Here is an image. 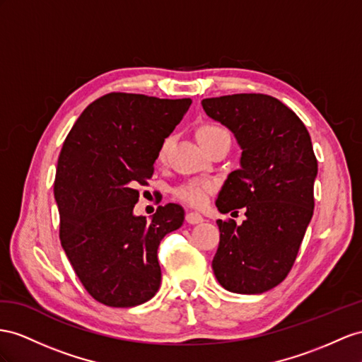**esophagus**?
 I'll use <instances>...</instances> for the list:
<instances>
[{
	"mask_svg": "<svg viewBox=\"0 0 362 362\" xmlns=\"http://www.w3.org/2000/svg\"><path fill=\"white\" fill-rule=\"evenodd\" d=\"M187 221L189 225H199L203 221V217H202V214H199V212H188Z\"/></svg>",
	"mask_w": 362,
	"mask_h": 362,
	"instance_id": "esophagus-1",
	"label": "esophagus"
}]
</instances>
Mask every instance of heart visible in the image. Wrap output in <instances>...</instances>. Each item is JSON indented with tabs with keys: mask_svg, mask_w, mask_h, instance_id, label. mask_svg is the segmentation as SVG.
<instances>
[{
	"mask_svg": "<svg viewBox=\"0 0 362 362\" xmlns=\"http://www.w3.org/2000/svg\"><path fill=\"white\" fill-rule=\"evenodd\" d=\"M228 134L223 128H220L217 125H203L197 129V141L203 146L208 142L214 141V139ZM166 146H168V141H165L160 146V157L165 154ZM216 185L214 182L209 180H199V182H189L185 183L182 187L175 189V197L180 199L182 202L188 203L191 206H202L205 205L209 194L214 191Z\"/></svg>",
	"mask_w": 362,
	"mask_h": 362,
	"instance_id": "b5f03b06",
	"label": "heart"
}]
</instances>
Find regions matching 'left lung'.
Wrapping results in <instances>:
<instances>
[{
	"label": "left lung",
	"mask_w": 362,
	"mask_h": 362,
	"mask_svg": "<svg viewBox=\"0 0 362 362\" xmlns=\"http://www.w3.org/2000/svg\"><path fill=\"white\" fill-rule=\"evenodd\" d=\"M242 148L240 170L218 192L221 214L245 208L246 220H217L220 243L212 260L217 281L234 293H263L292 269L313 216L318 162L308 128L278 99L242 93L202 100Z\"/></svg>",
	"instance_id": "1"
}]
</instances>
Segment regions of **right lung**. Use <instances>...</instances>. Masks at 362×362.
<instances>
[{
	"mask_svg": "<svg viewBox=\"0 0 362 362\" xmlns=\"http://www.w3.org/2000/svg\"><path fill=\"white\" fill-rule=\"evenodd\" d=\"M191 102L110 93L82 111L64 141L54 177L61 245L82 286L110 308H133L159 291L157 247L185 212L168 203L150 221L136 216V188L153 175Z\"/></svg>",
	"mask_w": 362,
	"mask_h": 362,
	"instance_id": "add662e5",
	"label": "right lung"
}]
</instances>
